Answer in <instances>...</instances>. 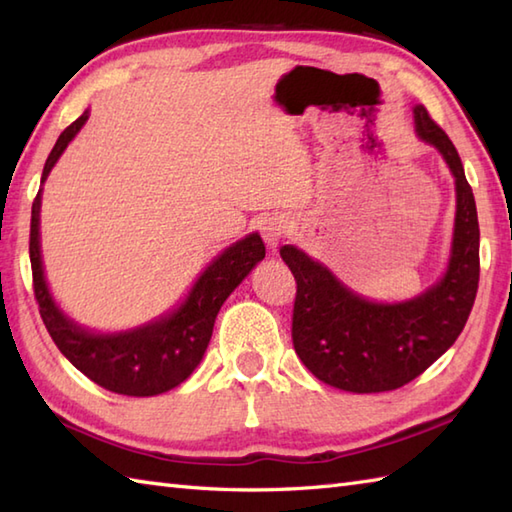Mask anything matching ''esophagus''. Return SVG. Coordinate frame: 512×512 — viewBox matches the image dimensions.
Masks as SVG:
<instances>
[{
  "label": "esophagus",
  "instance_id": "34e87169",
  "mask_svg": "<svg viewBox=\"0 0 512 512\" xmlns=\"http://www.w3.org/2000/svg\"><path fill=\"white\" fill-rule=\"evenodd\" d=\"M288 231V220L286 217L281 215H275V217H268V220L262 224V237L264 242L270 246V248H277V244L281 242V237L286 235Z\"/></svg>",
  "mask_w": 512,
  "mask_h": 512
}]
</instances>
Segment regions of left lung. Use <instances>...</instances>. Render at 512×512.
<instances>
[{"label": "left lung", "instance_id": "8db88e82", "mask_svg": "<svg viewBox=\"0 0 512 512\" xmlns=\"http://www.w3.org/2000/svg\"><path fill=\"white\" fill-rule=\"evenodd\" d=\"M413 121L447 160L458 198L449 268L436 286L402 303L367 301L297 246L279 250L297 281V356L323 383L354 394L398 389L436 363L464 330L480 284V224L458 149L424 105L413 107Z\"/></svg>", "mask_w": 512, "mask_h": 512}]
</instances>
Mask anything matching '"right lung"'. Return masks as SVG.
I'll list each match as a JSON object with an SVG mask.
<instances>
[{"instance_id":"add662e5","label":"right lung","mask_w":512,"mask_h":512,"mask_svg":"<svg viewBox=\"0 0 512 512\" xmlns=\"http://www.w3.org/2000/svg\"><path fill=\"white\" fill-rule=\"evenodd\" d=\"M88 121L83 112L65 127L54 143L41 182H46L54 162ZM39 206L41 191L32 202L30 217V266L32 288L39 314L52 341L68 361L94 380L96 385L123 396H156L178 387L200 365L211 341L213 323L226 297L242 284V279L266 257V246L257 233L228 246L195 281L187 301L167 317L143 328L121 334H94L70 321L54 303L41 266L39 248Z\"/></svg>"}]
</instances>
